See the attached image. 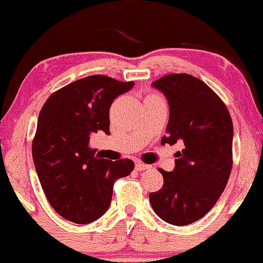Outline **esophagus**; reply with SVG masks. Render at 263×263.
Wrapping results in <instances>:
<instances>
[{
  "label": "esophagus",
  "instance_id": "obj_1",
  "mask_svg": "<svg viewBox=\"0 0 263 263\" xmlns=\"http://www.w3.org/2000/svg\"><path fill=\"white\" fill-rule=\"evenodd\" d=\"M149 167V164L142 163V162H137V163H135V170H137V171H144V170H148Z\"/></svg>",
  "mask_w": 263,
  "mask_h": 263
}]
</instances>
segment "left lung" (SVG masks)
Masks as SVG:
<instances>
[{
	"instance_id": "left-lung-1",
	"label": "left lung",
	"mask_w": 263,
	"mask_h": 263,
	"mask_svg": "<svg viewBox=\"0 0 263 263\" xmlns=\"http://www.w3.org/2000/svg\"><path fill=\"white\" fill-rule=\"evenodd\" d=\"M152 85L170 105L167 137L161 144L183 143L175 170L161 190L149 194L154 213L173 226H187L206 215L226 189L233 167V123L223 100L187 73H171Z\"/></svg>"
}]
</instances>
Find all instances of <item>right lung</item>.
Instances as JSON below:
<instances>
[{
  "label": "right lung",
  "instance_id": "add662e5",
  "mask_svg": "<svg viewBox=\"0 0 263 263\" xmlns=\"http://www.w3.org/2000/svg\"><path fill=\"white\" fill-rule=\"evenodd\" d=\"M133 86L88 76L51 93L40 110L32 159L48 201L67 220L88 224L104 215L115 181L134 170L132 159L99 158L88 148L92 133L110 134V106Z\"/></svg>",
  "mask_w": 263,
  "mask_h": 263
}]
</instances>
